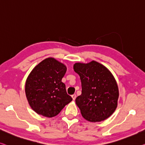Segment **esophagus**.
<instances>
[{
  "mask_svg": "<svg viewBox=\"0 0 145 145\" xmlns=\"http://www.w3.org/2000/svg\"><path fill=\"white\" fill-rule=\"evenodd\" d=\"M76 95H75V94H74V95H72V100H73V101H74V100L76 99Z\"/></svg>",
  "mask_w": 145,
  "mask_h": 145,
  "instance_id": "esophagus-1",
  "label": "esophagus"
}]
</instances>
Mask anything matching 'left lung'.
<instances>
[{
  "mask_svg": "<svg viewBox=\"0 0 145 145\" xmlns=\"http://www.w3.org/2000/svg\"><path fill=\"white\" fill-rule=\"evenodd\" d=\"M73 69L82 83V94L76 99V104L82 117L93 122L108 119L116 110L119 95L114 76L95 61L76 63Z\"/></svg>",
  "mask_w": 145,
  "mask_h": 145,
  "instance_id": "8db88e82",
  "label": "left lung"
}]
</instances>
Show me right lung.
I'll return each mask as SVG.
<instances>
[{"instance_id": "obj_1", "label": "right lung", "mask_w": 145, "mask_h": 145, "mask_svg": "<svg viewBox=\"0 0 145 145\" xmlns=\"http://www.w3.org/2000/svg\"><path fill=\"white\" fill-rule=\"evenodd\" d=\"M66 71V66L53 57L44 59L31 71L25 84L26 97L37 114L56 116L72 101L61 82Z\"/></svg>"}]
</instances>
